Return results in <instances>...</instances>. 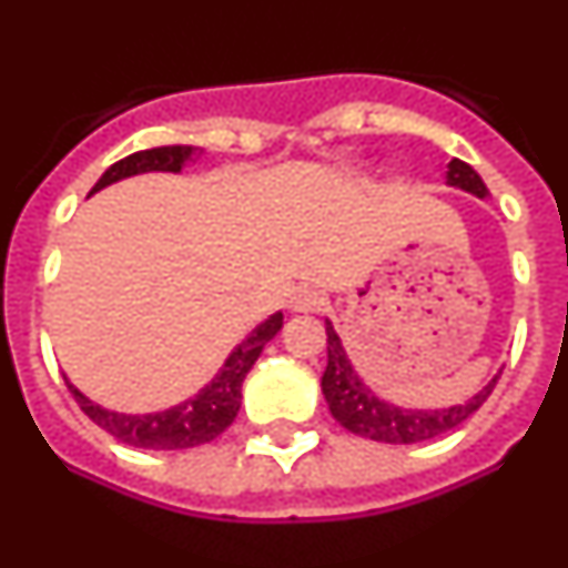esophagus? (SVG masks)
Masks as SVG:
<instances>
[{"instance_id":"obj_1","label":"esophagus","mask_w":568,"mask_h":568,"mask_svg":"<svg viewBox=\"0 0 568 568\" xmlns=\"http://www.w3.org/2000/svg\"><path fill=\"white\" fill-rule=\"evenodd\" d=\"M324 307V293L313 287H304L293 295V310L295 313H318Z\"/></svg>"}]
</instances>
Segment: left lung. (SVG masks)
Instances as JSON below:
<instances>
[{
	"instance_id": "left-lung-1",
	"label": "left lung",
	"mask_w": 568,
	"mask_h": 568,
	"mask_svg": "<svg viewBox=\"0 0 568 568\" xmlns=\"http://www.w3.org/2000/svg\"><path fill=\"white\" fill-rule=\"evenodd\" d=\"M446 179H449L453 187L475 193L478 199L489 193L484 179L469 164L460 162V159L449 162ZM495 384H498V378L491 381L486 389H480L469 404L449 406V409H433V413L398 409V406L375 398L361 384L353 364L346 358L344 346H341L338 335H335V329L329 327L327 321V369H324V378H321V389H324V398H327L333 418L353 435H361V438L381 440V444H420V440L438 438V435L464 424L471 413H478L491 395V389H495Z\"/></svg>"
}]
</instances>
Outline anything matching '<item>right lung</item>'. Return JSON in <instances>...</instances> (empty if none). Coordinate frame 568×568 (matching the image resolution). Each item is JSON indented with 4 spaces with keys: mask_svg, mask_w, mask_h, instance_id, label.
I'll use <instances>...</instances> for the list:
<instances>
[{
    "mask_svg": "<svg viewBox=\"0 0 568 568\" xmlns=\"http://www.w3.org/2000/svg\"><path fill=\"white\" fill-rule=\"evenodd\" d=\"M193 153V144H162V148L130 153L124 155L122 162L110 164V168L104 170L102 179L97 182V187L90 190V193H97V190L108 187V184L119 182V179H128V175L148 173V170H170V173H179L182 164L187 162ZM281 324H284V315H270L261 327H255L253 333H250L247 341H241V344L235 346L222 373L213 378V384L204 386L195 398L173 406L168 413H108L102 406L90 404L73 384H68V389L73 393L77 404L82 406V413L88 415L93 424L102 426L104 433L113 435L115 440H122V444L135 446V449H190V446L207 444V440L219 438V435L233 424L235 413H239L241 406V384H244L247 373L253 369L255 358L261 355L264 344L278 333Z\"/></svg>",
    "mask_w": 568,
    "mask_h": 568,
    "instance_id": "right-lung-1",
    "label": "right lung"
}]
</instances>
